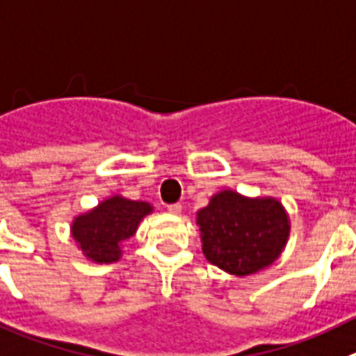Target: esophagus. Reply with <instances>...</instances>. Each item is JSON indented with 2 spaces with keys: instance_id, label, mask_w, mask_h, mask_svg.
I'll list each match as a JSON object with an SVG mask.
<instances>
[{
  "instance_id": "34e87169",
  "label": "esophagus",
  "mask_w": 356,
  "mask_h": 356,
  "mask_svg": "<svg viewBox=\"0 0 356 356\" xmlns=\"http://www.w3.org/2000/svg\"><path fill=\"white\" fill-rule=\"evenodd\" d=\"M181 209H182L181 204H170L168 206V213H172V215H179V213H181Z\"/></svg>"
}]
</instances>
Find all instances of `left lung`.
Here are the masks:
<instances>
[{"instance_id":"1","label":"left lung","mask_w":356,"mask_h":356,"mask_svg":"<svg viewBox=\"0 0 356 356\" xmlns=\"http://www.w3.org/2000/svg\"><path fill=\"white\" fill-rule=\"evenodd\" d=\"M202 252L233 276L265 270L281 256L290 236V216L276 197L216 191L197 211Z\"/></svg>"}]
</instances>
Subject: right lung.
Segmentation results:
<instances>
[{
    "mask_svg": "<svg viewBox=\"0 0 356 356\" xmlns=\"http://www.w3.org/2000/svg\"><path fill=\"white\" fill-rule=\"evenodd\" d=\"M154 213L147 200H131L114 193L98 202L89 211L76 215L70 225L76 249L98 265L118 261L123 242L134 236L145 216Z\"/></svg>",
    "mask_w": 356,
    "mask_h": 356,
    "instance_id": "obj_1",
    "label": "right lung"
}]
</instances>
